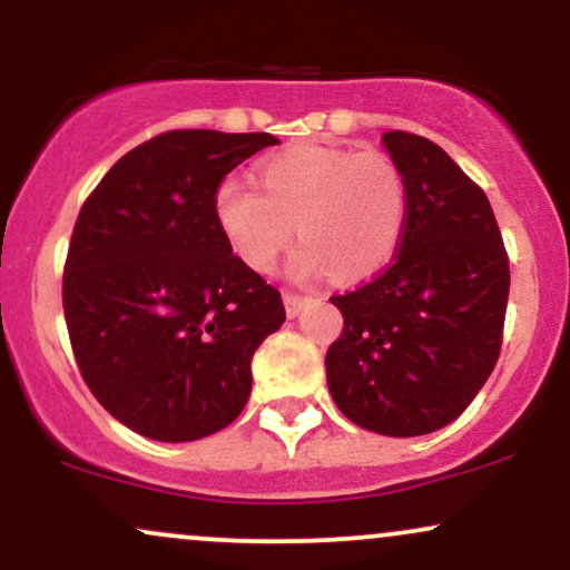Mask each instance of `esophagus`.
<instances>
[{
  "label": "esophagus",
  "mask_w": 570,
  "mask_h": 570,
  "mask_svg": "<svg viewBox=\"0 0 570 570\" xmlns=\"http://www.w3.org/2000/svg\"><path fill=\"white\" fill-rule=\"evenodd\" d=\"M305 303H307V297H303V294L284 292V307H286V316H289V318L297 316V313L305 307Z\"/></svg>",
  "instance_id": "obj_1"
}]
</instances>
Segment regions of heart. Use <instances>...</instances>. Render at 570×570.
I'll list each match as a JSON object with an SVG mask.
<instances>
[{"label":"heart","mask_w":570,"mask_h":570,"mask_svg":"<svg viewBox=\"0 0 570 570\" xmlns=\"http://www.w3.org/2000/svg\"><path fill=\"white\" fill-rule=\"evenodd\" d=\"M257 187L227 179L214 193V217L235 257L271 273L292 244L294 276L332 271L364 281L391 265L407 227V181L383 149L297 144L257 166Z\"/></svg>","instance_id":"1"}]
</instances>
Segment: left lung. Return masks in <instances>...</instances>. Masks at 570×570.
<instances>
[{
    "instance_id": "obj_1",
    "label": "left lung",
    "mask_w": 570,
    "mask_h": 570,
    "mask_svg": "<svg viewBox=\"0 0 570 570\" xmlns=\"http://www.w3.org/2000/svg\"><path fill=\"white\" fill-rule=\"evenodd\" d=\"M383 144L407 181V227L389 267L330 297L343 335L326 383L356 426L421 436L455 421L499 362L509 254L488 195L442 147L407 130Z\"/></svg>"
}]
</instances>
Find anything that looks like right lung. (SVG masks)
I'll list each match as a JSON object with an SVG mask.
<instances>
[{
	"label": "right lung",
	"mask_w": 570,
	"mask_h": 570,
	"mask_svg": "<svg viewBox=\"0 0 570 570\" xmlns=\"http://www.w3.org/2000/svg\"><path fill=\"white\" fill-rule=\"evenodd\" d=\"M271 144L166 130L82 203L63 265L71 351L90 394L136 434L193 442L246 407L254 351L286 313L276 286L233 254L214 193Z\"/></svg>",
	"instance_id": "obj_1"
}]
</instances>
